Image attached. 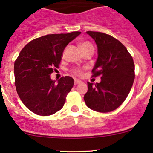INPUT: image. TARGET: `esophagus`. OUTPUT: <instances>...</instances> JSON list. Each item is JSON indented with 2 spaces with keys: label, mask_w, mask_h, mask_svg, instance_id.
Listing matches in <instances>:
<instances>
[{
  "label": "esophagus",
  "mask_w": 153,
  "mask_h": 153,
  "mask_svg": "<svg viewBox=\"0 0 153 153\" xmlns=\"http://www.w3.org/2000/svg\"><path fill=\"white\" fill-rule=\"evenodd\" d=\"M81 83H82V81H80V80H78V79H75V81H74V84H75V85L79 84H81Z\"/></svg>",
  "instance_id": "1"
}]
</instances>
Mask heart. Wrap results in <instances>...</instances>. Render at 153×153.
<instances>
[{"mask_svg":"<svg viewBox=\"0 0 153 153\" xmlns=\"http://www.w3.org/2000/svg\"><path fill=\"white\" fill-rule=\"evenodd\" d=\"M79 45L82 50L88 47H93L92 44H91V43L88 42V41H83V42H81ZM71 72H72L74 75H75V76H81L83 74L82 70H81V69H78V68H74V69H72V70H71Z\"/></svg>","mask_w":153,"mask_h":153,"instance_id":"b5f03b06","label":"heart"}]
</instances>
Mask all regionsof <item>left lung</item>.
Instances as JSON below:
<instances>
[{
    "label": "left lung",
    "mask_w": 153,
    "mask_h": 153,
    "mask_svg": "<svg viewBox=\"0 0 153 153\" xmlns=\"http://www.w3.org/2000/svg\"><path fill=\"white\" fill-rule=\"evenodd\" d=\"M98 47V59L92 77L101 76V82H88L84 97L92 110L109 112L122 104L133 84L135 64L132 55L116 38L100 32L88 31Z\"/></svg>",
    "instance_id": "8db88e82"
}]
</instances>
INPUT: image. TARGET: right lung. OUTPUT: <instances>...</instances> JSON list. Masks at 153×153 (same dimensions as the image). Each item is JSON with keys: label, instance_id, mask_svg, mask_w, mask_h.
I'll return each instance as SVG.
<instances>
[{"label": "right lung", "instance_id": "add662e5", "mask_svg": "<svg viewBox=\"0 0 153 153\" xmlns=\"http://www.w3.org/2000/svg\"><path fill=\"white\" fill-rule=\"evenodd\" d=\"M51 34L35 38L22 49L15 61V84L18 96L30 111L43 116L63 107L74 85L73 78L61 77L58 84L50 78L59 67L64 49L81 34Z\"/></svg>", "mask_w": 153, "mask_h": 153}]
</instances>
